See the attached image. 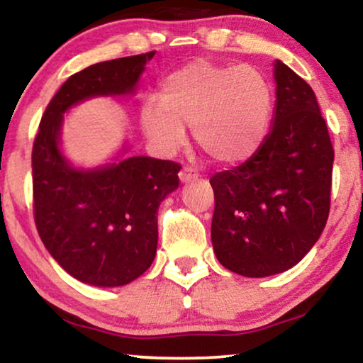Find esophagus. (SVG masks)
I'll list each match as a JSON object with an SVG mask.
<instances>
[{
	"mask_svg": "<svg viewBox=\"0 0 363 363\" xmlns=\"http://www.w3.org/2000/svg\"><path fill=\"white\" fill-rule=\"evenodd\" d=\"M197 176H199V174H197L196 169L192 167H182L181 172H179V179H181V182H191L194 181V179H197Z\"/></svg>",
	"mask_w": 363,
	"mask_h": 363,
	"instance_id": "esophagus-1",
	"label": "esophagus"
}]
</instances>
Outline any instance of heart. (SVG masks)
<instances>
[{
	"label": "heart",
	"instance_id": "b5f03b06",
	"mask_svg": "<svg viewBox=\"0 0 363 363\" xmlns=\"http://www.w3.org/2000/svg\"><path fill=\"white\" fill-rule=\"evenodd\" d=\"M272 116L273 89L258 68L197 60L164 80L160 100L142 105L140 125L160 154L176 152L192 125L214 162L236 166L258 152Z\"/></svg>",
	"mask_w": 363,
	"mask_h": 363
}]
</instances>
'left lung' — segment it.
<instances>
[{"label":"left lung","instance_id":"left-lung-1","mask_svg":"<svg viewBox=\"0 0 363 363\" xmlns=\"http://www.w3.org/2000/svg\"><path fill=\"white\" fill-rule=\"evenodd\" d=\"M272 127L253 157L211 177V241L229 272L264 278L305 258L330 211L333 147L315 91L274 60Z\"/></svg>","mask_w":363,"mask_h":363}]
</instances>
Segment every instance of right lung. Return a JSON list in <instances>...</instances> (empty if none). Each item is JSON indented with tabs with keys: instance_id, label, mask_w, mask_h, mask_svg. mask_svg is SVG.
<instances>
[{
	"instance_id": "obj_1",
	"label": "right lung",
	"mask_w": 363,
	"mask_h": 363,
	"mask_svg": "<svg viewBox=\"0 0 363 363\" xmlns=\"http://www.w3.org/2000/svg\"><path fill=\"white\" fill-rule=\"evenodd\" d=\"M155 52L95 63L60 86L33 144L35 223L52 258L82 283L123 286L144 274L157 251V211L179 187L181 166L147 155L75 166L62 149L65 113L95 97H132Z\"/></svg>"
}]
</instances>
